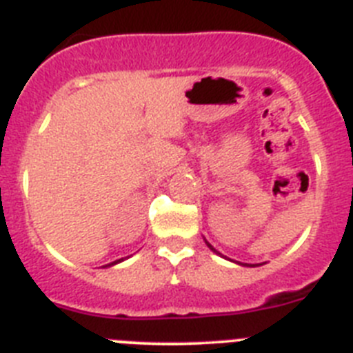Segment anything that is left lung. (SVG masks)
<instances>
[{
  "label": "left lung",
  "instance_id": "1",
  "mask_svg": "<svg viewBox=\"0 0 353 353\" xmlns=\"http://www.w3.org/2000/svg\"><path fill=\"white\" fill-rule=\"evenodd\" d=\"M203 240H205V244H207V245H208V249H210V251H214V252H215V254H219V256H221V258H224V260H230V261H233V263H236V265H242V267H260V265H263V263H265V261H263V263H240V261H235V260H232V258H228V256H224L223 252H219V251H217V249H215V248H214V245H212V244H210V242H208V240H207V239H205V236H203Z\"/></svg>",
  "mask_w": 353,
  "mask_h": 353
}]
</instances>
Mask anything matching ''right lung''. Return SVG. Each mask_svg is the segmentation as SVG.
Masks as SVG:
<instances>
[{
  "instance_id": "right-lung-1",
  "label": "right lung",
  "mask_w": 353,
  "mask_h": 353,
  "mask_svg": "<svg viewBox=\"0 0 353 353\" xmlns=\"http://www.w3.org/2000/svg\"><path fill=\"white\" fill-rule=\"evenodd\" d=\"M121 261H123V258H120V260H114V261H111V263L104 265V267H113V265H118V263H121Z\"/></svg>"
}]
</instances>
